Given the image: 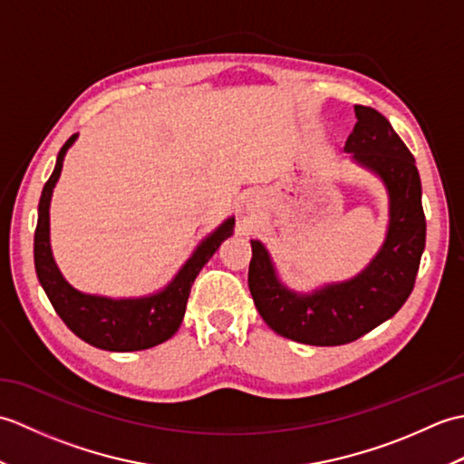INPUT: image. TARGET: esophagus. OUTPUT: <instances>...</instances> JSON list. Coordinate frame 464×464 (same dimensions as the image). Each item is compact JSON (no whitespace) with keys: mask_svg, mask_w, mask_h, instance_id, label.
I'll list each match as a JSON object with an SVG mask.
<instances>
[{"mask_svg":"<svg viewBox=\"0 0 464 464\" xmlns=\"http://www.w3.org/2000/svg\"><path fill=\"white\" fill-rule=\"evenodd\" d=\"M247 207L251 209V207H253V199H249V201H247Z\"/></svg>","mask_w":464,"mask_h":464,"instance_id":"esophagus-1","label":"esophagus"}]
</instances>
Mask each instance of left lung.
<instances>
[{"instance_id":"obj_1","label":"left lung","mask_w":464,"mask_h":464,"mask_svg":"<svg viewBox=\"0 0 464 464\" xmlns=\"http://www.w3.org/2000/svg\"><path fill=\"white\" fill-rule=\"evenodd\" d=\"M354 115L357 123L344 153L377 175L389 195L387 235L367 267L347 281L297 293L279 279L265 245L251 241L249 291L255 307L281 337L314 347L357 341L391 319L415 287L425 251L427 221L415 157L377 110L354 105Z\"/></svg>"}]
</instances>
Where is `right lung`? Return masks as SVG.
<instances>
[{
	"mask_svg": "<svg viewBox=\"0 0 464 464\" xmlns=\"http://www.w3.org/2000/svg\"><path fill=\"white\" fill-rule=\"evenodd\" d=\"M77 133L69 137L57 153L55 169L44 185L37 209V227L34 237V261L37 279L52 301L55 313L82 341L97 349L130 353L151 349L155 344L171 339L183 321L191 285L203 265L213 257L219 245L233 235L235 217L225 219L213 233L197 245L175 277L163 289L143 297H103L77 291L59 271L49 243V205L53 187L63 169V160Z\"/></svg>",
	"mask_w": 464,
	"mask_h": 464,
	"instance_id": "obj_1",
	"label": "right lung"
}]
</instances>
